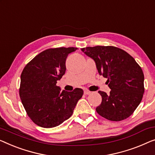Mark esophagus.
Wrapping results in <instances>:
<instances>
[{
  "label": "esophagus",
  "mask_w": 155,
  "mask_h": 155,
  "mask_svg": "<svg viewBox=\"0 0 155 155\" xmlns=\"http://www.w3.org/2000/svg\"><path fill=\"white\" fill-rule=\"evenodd\" d=\"M84 94H86V95H88V94H91V91H89L88 90H85L84 91Z\"/></svg>",
  "instance_id": "esophagus-1"
}]
</instances>
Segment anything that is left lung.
<instances>
[{
    "mask_svg": "<svg viewBox=\"0 0 155 155\" xmlns=\"http://www.w3.org/2000/svg\"><path fill=\"white\" fill-rule=\"evenodd\" d=\"M95 61L99 75L107 78L110 94L98 91L102 97L96 110L103 117L121 121L132 115L144 93V75L140 66L127 51L113 46L82 48Z\"/></svg>",
    "mask_w": 155,
    "mask_h": 155,
    "instance_id": "left-lung-1",
    "label": "left lung"
}]
</instances>
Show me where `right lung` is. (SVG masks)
<instances>
[{
	"mask_svg": "<svg viewBox=\"0 0 155 155\" xmlns=\"http://www.w3.org/2000/svg\"><path fill=\"white\" fill-rule=\"evenodd\" d=\"M76 48L48 49L35 57L21 75L19 96L27 115L43 128L59 126L72 115L83 90L61 91L57 86L66 72V60Z\"/></svg>",
	"mask_w": 155,
	"mask_h": 155,
	"instance_id": "right-lung-1",
	"label": "right lung"
}]
</instances>
